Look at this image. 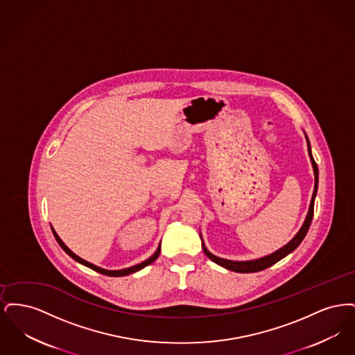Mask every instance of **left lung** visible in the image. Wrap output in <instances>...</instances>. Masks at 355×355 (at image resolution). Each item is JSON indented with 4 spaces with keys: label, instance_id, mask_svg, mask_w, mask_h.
Listing matches in <instances>:
<instances>
[{
    "label": "left lung",
    "instance_id": "left-lung-1",
    "mask_svg": "<svg viewBox=\"0 0 355 355\" xmlns=\"http://www.w3.org/2000/svg\"><path fill=\"white\" fill-rule=\"evenodd\" d=\"M304 137H306V142H307L309 157H310V161H311V165H313L315 184H314V191H313V197H311V201H310L307 216H306V218H304V222L302 223L301 229L298 230V233L293 236V239H291L290 242H287L285 246H282L281 249L275 250L274 253L265 255V257H261V258H257V259H250V261H232V259L220 258V257L210 253V252L206 249L202 236H201V233H200L201 242H202L203 253L207 255V258H210L213 262H216L217 265H220V266L227 269V270L236 271V272H255V271H261L263 270V269L270 268L274 263H277L278 261H281L282 258H285L286 255H288L291 252H294V250L300 246V243L304 241V236L307 234V230H309L310 223H311V220H313V214H314V201H315L317 190H318V166H317V164H315V161H314V158H313L311 146H310L309 138H307V135H304Z\"/></svg>",
    "mask_w": 355,
    "mask_h": 355
}]
</instances>
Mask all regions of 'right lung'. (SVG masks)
Wrapping results in <instances>:
<instances>
[{"mask_svg": "<svg viewBox=\"0 0 355 355\" xmlns=\"http://www.w3.org/2000/svg\"><path fill=\"white\" fill-rule=\"evenodd\" d=\"M51 232H53V234H54L55 241L58 242V245L62 248V250H64L65 253L68 254V255H70L74 261H77L78 263L84 265V266L89 268V269H92V270L97 271V272H101V274L109 275V277H123V275H129V274H132V272L141 270V269H144L145 266H148V265L153 263V262L158 258L159 252H161V243H159V245H158V248H157V250H155V253L153 254L152 257H150V258H148L146 261H144V262H141V263H138V265H135V266H132V268H126V269H121V270H106V269H102V268H98V266H96V265H93V263H90V262H87V261H85V259H83L81 257H78L77 254L73 253V252L69 249L68 246L62 242V239L58 236V234L54 232V229H53V227H51Z\"/></svg>", "mask_w": 355, "mask_h": 355, "instance_id": "obj_1", "label": "right lung"}]
</instances>
